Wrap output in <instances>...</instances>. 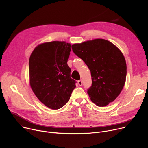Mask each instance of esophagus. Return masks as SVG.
<instances>
[{
    "mask_svg": "<svg viewBox=\"0 0 148 148\" xmlns=\"http://www.w3.org/2000/svg\"><path fill=\"white\" fill-rule=\"evenodd\" d=\"M78 84H79V85L80 86H82V84H83L82 81V80H79V81H78Z\"/></svg>",
    "mask_w": 148,
    "mask_h": 148,
    "instance_id": "obj_1",
    "label": "esophagus"
}]
</instances>
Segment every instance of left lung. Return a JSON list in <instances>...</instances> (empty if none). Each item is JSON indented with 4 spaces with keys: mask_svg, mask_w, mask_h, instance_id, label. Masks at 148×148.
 I'll list each match as a JSON object with an SVG mask.
<instances>
[{
    "mask_svg": "<svg viewBox=\"0 0 148 148\" xmlns=\"http://www.w3.org/2000/svg\"><path fill=\"white\" fill-rule=\"evenodd\" d=\"M72 49L90 71L92 85L88 94L92 101L99 107L113 102L120 94L126 80L127 64L122 52L103 39L75 44Z\"/></svg>",
    "mask_w": 148,
    "mask_h": 148,
    "instance_id": "8db88e82",
    "label": "left lung"
}]
</instances>
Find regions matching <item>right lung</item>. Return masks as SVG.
I'll use <instances>...</instances> for the list:
<instances>
[{"instance_id":"1","label":"right lung","mask_w":148,"mask_h":148,"mask_svg":"<svg viewBox=\"0 0 148 148\" xmlns=\"http://www.w3.org/2000/svg\"><path fill=\"white\" fill-rule=\"evenodd\" d=\"M71 47L65 42H45L38 45L30 56L31 88L39 100L51 109L65 105L76 87L67 64Z\"/></svg>"}]
</instances>
